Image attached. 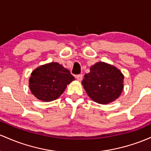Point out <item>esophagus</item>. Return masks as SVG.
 Here are the masks:
<instances>
[{
	"label": "esophagus",
	"instance_id": "obj_1",
	"mask_svg": "<svg viewBox=\"0 0 151 151\" xmlns=\"http://www.w3.org/2000/svg\"><path fill=\"white\" fill-rule=\"evenodd\" d=\"M76 78H77V80L78 81H81L83 80V75H81V74L77 75L76 76Z\"/></svg>",
	"mask_w": 151,
	"mask_h": 151
}]
</instances>
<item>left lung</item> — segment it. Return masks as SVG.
<instances>
[{
  "mask_svg": "<svg viewBox=\"0 0 151 151\" xmlns=\"http://www.w3.org/2000/svg\"><path fill=\"white\" fill-rule=\"evenodd\" d=\"M123 80L124 76L118 68L98 62L90 68L81 83L93 101L106 105L120 97L124 88Z\"/></svg>",
  "mask_w": 151,
  "mask_h": 151,
  "instance_id": "obj_1",
  "label": "left lung"
}]
</instances>
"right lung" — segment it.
<instances>
[{
  "instance_id": "add662e5",
  "label": "right lung",
  "mask_w": 151,
  "mask_h": 151,
  "mask_svg": "<svg viewBox=\"0 0 151 151\" xmlns=\"http://www.w3.org/2000/svg\"><path fill=\"white\" fill-rule=\"evenodd\" d=\"M75 78L70 71L56 62L40 65L30 74L29 88L36 98L43 102L56 100Z\"/></svg>"
}]
</instances>
